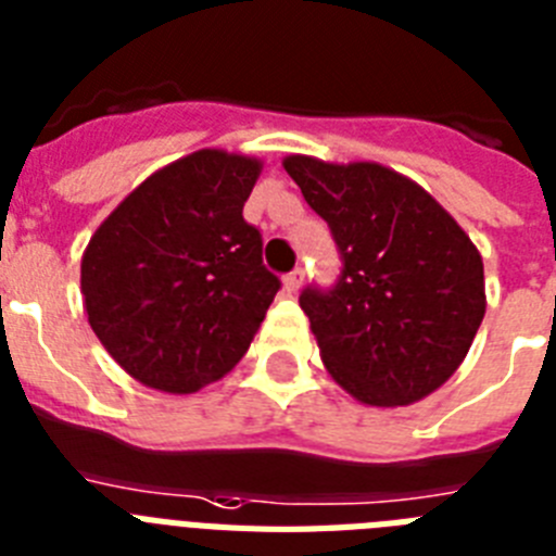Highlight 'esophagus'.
<instances>
[{
	"label": "esophagus",
	"mask_w": 556,
	"mask_h": 556,
	"mask_svg": "<svg viewBox=\"0 0 556 556\" xmlns=\"http://www.w3.org/2000/svg\"><path fill=\"white\" fill-rule=\"evenodd\" d=\"M301 283H304V269L301 267L292 269L289 275H283V289H287V292H298V289H301Z\"/></svg>",
	"instance_id": "obj_1"
}]
</instances>
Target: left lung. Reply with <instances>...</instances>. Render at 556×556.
I'll return each instance as SVG.
<instances>
[{"label": "left lung", "instance_id": "left-lung-1", "mask_svg": "<svg viewBox=\"0 0 556 556\" xmlns=\"http://www.w3.org/2000/svg\"><path fill=\"white\" fill-rule=\"evenodd\" d=\"M283 169L341 250L338 283L301 292L327 371L366 406L424 401L457 371L485 315L477 247L424 187L383 164L287 155Z\"/></svg>", "mask_w": 556, "mask_h": 556}]
</instances>
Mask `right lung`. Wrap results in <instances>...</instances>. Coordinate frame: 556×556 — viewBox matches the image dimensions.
Segmentation results:
<instances>
[{"instance_id":"obj_1","label":"right lung","mask_w":556,"mask_h":556,"mask_svg":"<svg viewBox=\"0 0 556 556\" xmlns=\"http://www.w3.org/2000/svg\"><path fill=\"white\" fill-rule=\"evenodd\" d=\"M261 162L227 150L155 169L81 255L87 324L130 378L167 394L222 380L281 289L244 201Z\"/></svg>"}]
</instances>
